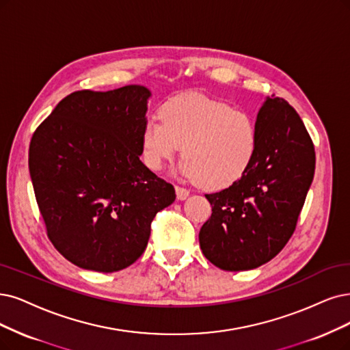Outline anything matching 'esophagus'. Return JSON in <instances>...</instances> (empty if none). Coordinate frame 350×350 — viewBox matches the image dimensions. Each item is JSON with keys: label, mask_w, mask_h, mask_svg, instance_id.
<instances>
[{"label": "esophagus", "mask_w": 350, "mask_h": 350, "mask_svg": "<svg viewBox=\"0 0 350 350\" xmlns=\"http://www.w3.org/2000/svg\"><path fill=\"white\" fill-rule=\"evenodd\" d=\"M176 195H177V199L178 200H186L190 195V191L185 187H180V186H176Z\"/></svg>", "instance_id": "obj_1"}]
</instances>
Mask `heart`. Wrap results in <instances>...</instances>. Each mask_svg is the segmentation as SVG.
I'll return each mask as SVG.
<instances>
[{"label":"heart","mask_w":350,"mask_h":350,"mask_svg":"<svg viewBox=\"0 0 350 350\" xmlns=\"http://www.w3.org/2000/svg\"><path fill=\"white\" fill-rule=\"evenodd\" d=\"M160 120H148L141 133L142 159L151 170H161L183 147L180 174L222 189L239 180L255 157L254 120L224 102L182 94L160 108Z\"/></svg>","instance_id":"b5f03b06"}]
</instances>
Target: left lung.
Here are the masks:
<instances>
[{
    "label": "left lung",
    "mask_w": 350,
    "mask_h": 350,
    "mask_svg": "<svg viewBox=\"0 0 350 350\" xmlns=\"http://www.w3.org/2000/svg\"><path fill=\"white\" fill-rule=\"evenodd\" d=\"M256 152L243 176L204 195L212 216L199 232L203 255L225 271L261 267L286 247L312 186V138L293 107L267 96L256 113Z\"/></svg>",
    "instance_id": "8db88e82"
}]
</instances>
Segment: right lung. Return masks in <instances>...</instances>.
Segmentation results:
<instances>
[{
	"instance_id": "add662e5",
	"label": "right lung",
	"mask_w": 350,
	"mask_h": 350,
	"mask_svg": "<svg viewBox=\"0 0 350 350\" xmlns=\"http://www.w3.org/2000/svg\"><path fill=\"white\" fill-rule=\"evenodd\" d=\"M150 89L77 90L33 134L29 168L55 248L76 267L115 273L146 251L174 187L139 160Z\"/></svg>"
}]
</instances>
